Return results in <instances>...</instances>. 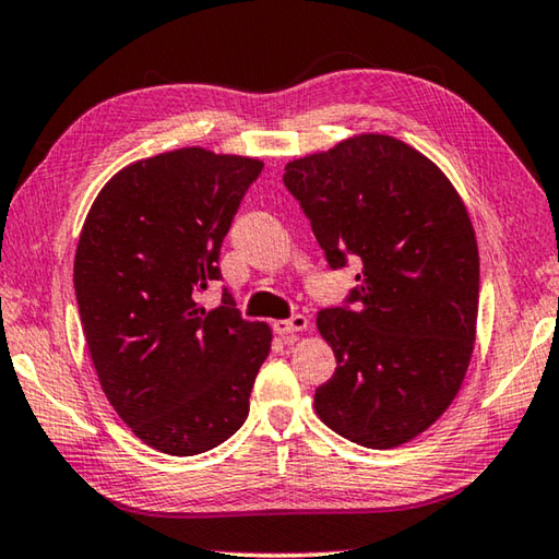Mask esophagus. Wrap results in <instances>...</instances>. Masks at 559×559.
I'll use <instances>...</instances> for the list:
<instances>
[{
  "label": "esophagus",
  "instance_id": "34e87169",
  "mask_svg": "<svg viewBox=\"0 0 559 559\" xmlns=\"http://www.w3.org/2000/svg\"><path fill=\"white\" fill-rule=\"evenodd\" d=\"M272 329H275V333L282 335V338H292L294 333L309 329V319H307V316L297 313V316H292V319H287V321H275V325H272Z\"/></svg>",
  "mask_w": 559,
  "mask_h": 559
}]
</instances>
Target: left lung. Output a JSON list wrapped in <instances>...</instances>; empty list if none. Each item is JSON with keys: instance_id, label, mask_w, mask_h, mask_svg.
I'll return each mask as SVG.
<instances>
[{"instance_id": "left-lung-1", "label": "left lung", "mask_w": 559, "mask_h": 559, "mask_svg": "<svg viewBox=\"0 0 559 559\" xmlns=\"http://www.w3.org/2000/svg\"><path fill=\"white\" fill-rule=\"evenodd\" d=\"M331 270L357 284L316 325L335 353L316 414L357 445L406 443L465 379L479 307L467 209L438 167L392 135H355L284 167Z\"/></svg>"}]
</instances>
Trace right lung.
<instances>
[{
  "mask_svg": "<svg viewBox=\"0 0 559 559\" xmlns=\"http://www.w3.org/2000/svg\"><path fill=\"white\" fill-rule=\"evenodd\" d=\"M260 173L204 148L155 155L114 175L82 226L75 294L94 370L116 414L167 455L234 436L270 353L267 323L246 321L226 287L221 307L199 304Z\"/></svg>",
  "mask_w": 559,
  "mask_h": 559,
  "instance_id": "obj_1",
  "label": "right lung"
}]
</instances>
